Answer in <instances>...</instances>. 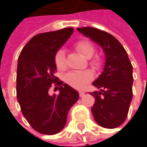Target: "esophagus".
<instances>
[{
    "label": "esophagus",
    "instance_id": "1",
    "mask_svg": "<svg viewBox=\"0 0 147 147\" xmlns=\"http://www.w3.org/2000/svg\"><path fill=\"white\" fill-rule=\"evenodd\" d=\"M84 94H85V93H84L83 91H79V95H80V97L84 96Z\"/></svg>",
    "mask_w": 147,
    "mask_h": 147
}]
</instances>
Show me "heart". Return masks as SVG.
<instances>
[{
  "instance_id": "heart-1",
  "label": "heart",
  "mask_w": 147,
  "mask_h": 147,
  "mask_svg": "<svg viewBox=\"0 0 147 147\" xmlns=\"http://www.w3.org/2000/svg\"><path fill=\"white\" fill-rule=\"evenodd\" d=\"M76 49L85 58L89 59L93 56L94 53V47L93 44L88 40H82L77 42L75 44ZM55 65L57 68L60 71H64L67 67L66 59H65V49H59L54 58ZM91 65L98 69L100 66V59L98 57H95L90 61ZM94 78V73L90 70L85 71H73L66 74L65 80L66 83L75 88H82L88 82H90Z\"/></svg>"
}]
</instances>
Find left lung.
<instances>
[{"label": "left lung", "mask_w": 147, "mask_h": 147, "mask_svg": "<svg viewBox=\"0 0 147 147\" xmlns=\"http://www.w3.org/2000/svg\"><path fill=\"white\" fill-rule=\"evenodd\" d=\"M102 47L105 63L102 73L93 82L100 91L91 108L95 122L103 128L115 129L123 123L132 100L133 66L122 44L111 34L92 27L76 29Z\"/></svg>", "instance_id": "left-lung-1"}]
</instances>
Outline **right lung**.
I'll use <instances>...</instances> for the list:
<instances>
[{
	"label": "right lung",
	"mask_w": 147,
	"mask_h": 147,
	"mask_svg": "<svg viewBox=\"0 0 147 147\" xmlns=\"http://www.w3.org/2000/svg\"><path fill=\"white\" fill-rule=\"evenodd\" d=\"M73 31L70 27L33 36L18 59V102L30 126L43 134L60 132L65 126L69 110L79 99L76 90L54 76L56 53ZM53 83L58 86V96L48 94Z\"/></svg>",
	"instance_id": "obj_1"
}]
</instances>
